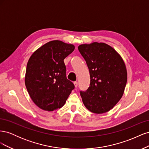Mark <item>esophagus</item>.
<instances>
[{
  "mask_svg": "<svg viewBox=\"0 0 149 149\" xmlns=\"http://www.w3.org/2000/svg\"><path fill=\"white\" fill-rule=\"evenodd\" d=\"M74 85L75 88H77L78 87V82L77 81H74Z\"/></svg>",
  "mask_w": 149,
  "mask_h": 149,
  "instance_id": "1",
  "label": "esophagus"
}]
</instances>
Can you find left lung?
<instances>
[{
	"label": "left lung",
	"instance_id": "8db88e82",
	"mask_svg": "<svg viewBox=\"0 0 149 149\" xmlns=\"http://www.w3.org/2000/svg\"><path fill=\"white\" fill-rule=\"evenodd\" d=\"M86 62L90 86L80 91L85 107L96 114L110 111L123 96L127 79L125 65L119 54L104 43L93 42L78 47Z\"/></svg>",
	"mask_w": 149,
	"mask_h": 149
}]
</instances>
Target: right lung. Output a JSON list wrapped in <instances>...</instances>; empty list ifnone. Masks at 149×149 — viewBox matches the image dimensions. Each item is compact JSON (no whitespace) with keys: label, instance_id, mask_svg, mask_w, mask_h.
<instances>
[{"label":"right lung","instance_id":"1","mask_svg":"<svg viewBox=\"0 0 149 149\" xmlns=\"http://www.w3.org/2000/svg\"><path fill=\"white\" fill-rule=\"evenodd\" d=\"M74 48L72 44L53 40L37 49L29 58L25 83L31 100L40 109H60L74 88L66 78L64 63Z\"/></svg>","mask_w":149,"mask_h":149}]
</instances>
